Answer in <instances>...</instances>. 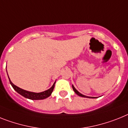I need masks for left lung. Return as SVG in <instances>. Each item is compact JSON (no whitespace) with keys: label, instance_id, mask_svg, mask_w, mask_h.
Listing matches in <instances>:
<instances>
[{"label":"left lung","instance_id":"8db88e82","mask_svg":"<svg viewBox=\"0 0 128 128\" xmlns=\"http://www.w3.org/2000/svg\"><path fill=\"white\" fill-rule=\"evenodd\" d=\"M72 89L73 90H74V91L75 92V93L77 94V95L80 96H82V97H84V98H96V97H91V96H86V95H84V94H81L80 92H79V91H78L77 90H76V89H75V87H74V86L72 85Z\"/></svg>","mask_w":128,"mask_h":128}]
</instances>
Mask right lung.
Returning <instances> with one entry per match:
<instances>
[{"instance_id":"obj_1","label":"right lung","mask_w":128,"mask_h":128,"mask_svg":"<svg viewBox=\"0 0 128 128\" xmlns=\"http://www.w3.org/2000/svg\"><path fill=\"white\" fill-rule=\"evenodd\" d=\"M7 71V70H6ZM8 78H9L10 83L12 85V86L13 87V88L14 89V90L16 91V92H18V94H20V95H22V96H24L26 98H28V99H30V100H43V99H45V98H48L51 95L52 91L54 90V86H55V83H54L53 86L50 88L49 89L46 90H44L43 92H30V91H28V90H24V89H21L20 87H17L15 85H14L13 83L12 82V81L10 79L9 76H8Z\"/></svg>"}]
</instances>
